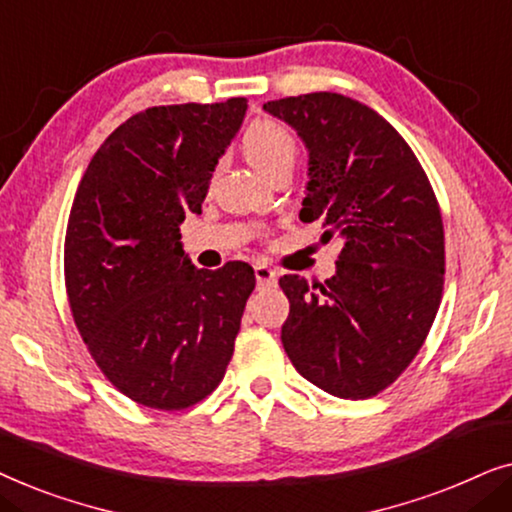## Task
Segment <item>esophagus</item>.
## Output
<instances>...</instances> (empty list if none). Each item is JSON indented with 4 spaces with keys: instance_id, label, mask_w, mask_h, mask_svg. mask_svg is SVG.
<instances>
[{
    "instance_id": "obj_1",
    "label": "esophagus",
    "mask_w": 512,
    "mask_h": 512,
    "mask_svg": "<svg viewBox=\"0 0 512 512\" xmlns=\"http://www.w3.org/2000/svg\"><path fill=\"white\" fill-rule=\"evenodd\" d=\"M254 275H256V284L265 289V286H275L277 284V272L270 268V265L265 263H258L254 268Z\"/></svg>"
}]
</instances>
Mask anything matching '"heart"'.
<instances>
[{
    "instance_id": "1",
    "label": "heart",
    "mask_w": 512,
    "mask_h": 512,
    "mask_svg": "<svg viewBox=\"0 0 512 512\" xmlns=\"http://www.w3.org/2000/svg\"><path fill=\"white\" fill-rule=\"evenodd\" d=\"M242 144L249 163L254 165L263 177L272 170V167L282 163H293L298 153L296 139H293L291 132L277 121L251 123L249 130L244 132Z\"/></svg>"
}]
</instances>
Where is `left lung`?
Here are the masks:
<instances>
[{
	"instance_id": "left-lung-1",
	"label": "left lung",
	"mask_w": 512,
	"mask_h": 512,
	"mask_svg": "<svg viewBox=\"0 0 512 512\" xmlns=\"http://www.w3.org/2000/svg\"><path fill=\"white\" fill-rule=\"evenodd\" d=\"M307 149L300 221L340 237L324 284L284 275L282 345L305 380L338 398L387 389L424 345L445 275L443 216L405 139L366 104L310 93L263 104Z\"/></svg>"
}]
</instances>
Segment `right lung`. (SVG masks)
Masks as SVG:
<instances>
[{
    "instance_id": "obj_1",
    "label": "right lung",
    "mask_w": 512,
    "mask_h": 512,
    "mask_svg": "<svg viewBox=\"0 0 512 512\" xmlns=\"http://www.w3.org/2000/svg\"><path fill=\"white\" fill-rule=\"evenodd\" d=\"M244 114V97L135 114L97 149L69 212L74 324L107 380L146 408H191L233 356L254 270H198L179 226L202 209Z\"/></svg>"
}]
</instances>
